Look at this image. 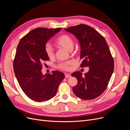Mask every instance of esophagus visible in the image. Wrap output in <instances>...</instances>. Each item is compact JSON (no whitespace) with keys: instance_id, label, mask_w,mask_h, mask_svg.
<instances>
[{"instance_id":"obj_1","label":"esophagus","mask_w":130,"mask_h":130,"mask_svg":"<svg viewBox=\"0 0 130 130\" xmlns=\"http://www.w3.org/2000/svg\"><path fill=\"white\" fill-rule=\"evenodd\" d=\"M70 77H71V75L69 74H66L65 75V77L66 78H69Z\"/></svg>"}]
</instances>
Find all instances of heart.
<instances>
[{"label": "heart", "instance_id": "obj_1", "mask_svg": "<svg viewBox=\"0 0 130 130\" xmlns=\"http://www.w3.org/2000/svg\"><path fill=\"white\" fill-rule=\"evenodd\" d=\"M57 46L64 48L68 51H72L74 47V41L73 38L68 35H62L59 36L56 41ZM44 51L46 55L49 58H53L54 56V50L49 43H47L44 46ZM73 64V61H69L66 62L59 64L58 67L62 70H68L70 69V66Z\"/></svg>", "mask_w": 130, "mask_h": 130}]
</instances>
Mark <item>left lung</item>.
<instances>
[{
  "label": "left lung",
  "instance_id": "1",
  "mask_svg": "<svg viewBox=\"0 0 130 130\" xmlns=\"http://www.w3.org/2000/svg\"><path fill=\"white\" fill-rule=\"evenodd\" d=\"M64 30L73 34L80 43L81 67H88L89 71L82 75L80 72L72 76L77 80L73 88L75 95L83 100L99 96L107 88L114 69V61L104 37L91 26L86 24L73 26Z\"/></svg>",
  "mask_w": 130,
  "mask_h": 130
}]
</instances>
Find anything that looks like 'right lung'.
I'll use <instances>...</instances> for the list:
<instances>
[{
  "label": "right lung",
  "mask_w": 130,
  "mask_h": 130,
  "mask_svg": "<svg viewBox=\"0 0 130 130\" xmlns=\"http://www.w3.org/2000/svg\"><path fill=\"white\" fill-rule=\"evenodd\" d=\"M61 29L37 27L23 37L17 46L13 61L15 75L23 92L35 101L52 99L65 77L64 74L59 71L45 75L42 72V63L49 60L44 46Z\"/></svg>",
  "instance_id": "1"
}]
</instances>
